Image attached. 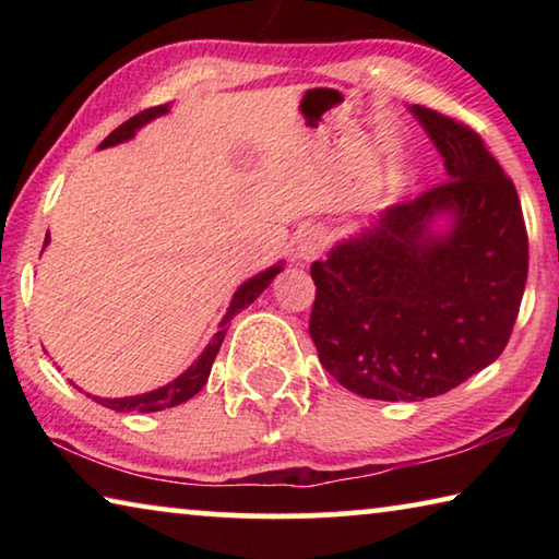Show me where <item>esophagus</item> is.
<instances>
[{
	"label": "esophagus",
	"instance_id": "esophagus-1",
	"mask_svg": "<svg viewBox=\"0 0 559 559\" xmlns=\"http://www.w3.org/2000/svg\"><path fill=\"white\" fill-rule=\"evenodd\" d=\"M323 251H325V236H323V231L308 229V231H302V234L298 236L296 253H298V259H300L302 263L316 261Z\"/></svg>",
	"mask_w": 559,
	"mask_h": 559
}]
</instances>
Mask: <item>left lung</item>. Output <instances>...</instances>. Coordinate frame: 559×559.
<instances>
[{
	"instance_id": "1",
	"label": "left lung",
	"mask_w": 559,
	"mask_h": 559,
	"mask_svg": "<svg viewBox=\"0 0 559 559\" xmlns=\"http://www.w3.org/2000/svg\"><path fill=\"white\" fill-rule=\"evenodd\" d=\"M409 110L449 182L390 206L310 266L320 362L345 390L382 402L447 394L496 362L527 281L525 219L503 167L478 132Z\"/></svg>"
}]
</instances>
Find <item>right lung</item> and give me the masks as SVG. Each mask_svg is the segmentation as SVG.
I'll return each mask as SVG.
<instances>
[{
    "label": "right lung",
    "instance_id": "1",
    "mask_svg": "<svg viewBox=\"0 0 559 559\" xmlns=\"http://www.w3.org/2000/svg\"><path fill=\"white\" fill-rule=\"evenodd\" d=\"M167 110H169V103H165V106H157V108H150V110L138 112L135 118L126 120L120 128L112 130L110 135L100 143V150L126 143V140H130L132 135H135L140 128L147 126L150 120L165 116ZM49 241L51 239H49V236H46L44 246L49 243ZM281 271H283V261H278L276 266L261 271L253 278L241 283L239 290L234 293V298L229 302V310H226V316L222 318L219 330H216L214 337L210 340V345H206L204 353L197 357L194 362L189 365L182 374L175 377L173 382H167L165 386H159V390H153V392L135 394V396H118V400H108V396H93V394H88V396H91L93 402L108 406V409H116V412H143V414H147V412H163V409H169V406H177V404H182L187 400H192V396L206 384V380H210L214 357H216V353H219V347L224 343L226 330H229V320L236 313H241L243 308H249L251 302L257 300L261 293L271 286V281L276 278Z\"/></svg>",
    "mask_w": 559,
    "mask_h": 559
}]
</instances>
